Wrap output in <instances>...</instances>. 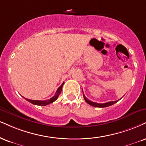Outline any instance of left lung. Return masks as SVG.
<instances>
[{"instance_id": "left-lung-1", "label": "left lung", "mask_w": 146, "mask_h": 146, "mask_svg": "<svg viewBox=\"0 0 146 146\" xmlns=\"http://www.w3.org/2000/svg\"><path fill=\"white\" fill-rule=\"evenodd\" d=\"M82 92H83V90H82ZM83 96H84V99H85V101L87 103H88L89 105H92V106L96 107V108H105V107L110 106V105H113L114 103H117V102L119 101L118 100V101H110V102H108V103H94V102L90 101V100L88 99L85 96V95H84V93H83Z\"/></svg>"}]
</instances>
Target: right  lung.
<instances>
[{
  "instance_id": "right-lung-1",
  "label": "right lung",
  "mask_w": 146,
  "mask_h": 146,
  "mask_svg": "<svg viewBox=\"0 0 146 146\" xmlns=\"http://www.w3.org/2000/svg\"><path fill=\"white\" fill-rule=\"evenodd\" d=\"M63 84H64V82H63L62 85L60 86L57 89V90H56V92L55 94V95H54L53 97H52L51 99H47V100H45V101H38V100H31V99H26V101H28L30 103H31L33 105H39V106H45V105H47L48 104H50V103H52L53 102H54L56 101V99H58V96L60 95V94L61 91H62V86H63Z\"/></svg>"
}]
</instances>
